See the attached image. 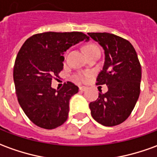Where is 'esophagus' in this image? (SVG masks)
Returning <instances> with one entry per match:
<instances>
[{"mask_svg": "<svg viewBox=\"0 0 157 157\" xmlns=\"http://www.w3.org/2000/svg\"><path fill=\"white\" fill-rule=\"evenodd\" d=\"M79 89H80V91H85V90L87 89V87L86 86H82L79 87Z\"/></svg>", "mask_w": 157, "mask_h": 157, "instance_id": "obj_1", "label": "esophagus"}]
</instances>
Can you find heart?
I'll use <instances>...</instances> for the list:
<instances>
[{"label":"heart","instance_id":"heart-1","mask_svg":"<svg viewBox=\"0 0 157 157\" xmlns=\"http://www.w3.org/2000/svg\"><path fill=\"white\" fill-rule=\"evenodd\" d=\"M94 47H95V46H94V45H88V46H86V48H85V52L88 51L89 49H91L92 48H94ZM89 75H90V73H88V72H85V73H80V74H78L76 77H77V79L80 80V81L84 82V81H86V79L88 78V76H89Z\"/></svg>","mask_w":157,"mask_h":157}]
</instances>
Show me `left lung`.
<instances>
[{"label":"left lung","instance_id":"left-lung-1","mask_svg":"<svg viewBox=\"0 0 157 157\" xmlns=\"http://www.w3.org/2000/svg\"><path fill=\"white\" fill-rule=\"evenodd\" d=\"M105 51L104 67L97 85L106 84L108 91L91 102V115L98 123L113 127L128 118L140 97L141 65L132 45L109 33H87Z\"/></svg>","mask_w":157,"mask_h":157}]
</instances>
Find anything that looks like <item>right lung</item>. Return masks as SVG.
<instances>
[{
	"instance_id": "obj_1",
	"label": "right lung",
	"mask_w": 157,
	"mask_h": 157,
	"mask_svg": "<svg viewBox=\"0 0 157 157\" xmlns=\"http://www.w3.org/2000/svg\"><path fill=\"white\" fill-rule=\"evenodd\" d=\"M89 37L82 32H45L25 40L17 53L13 80L17 101L29 120L40 128L54 129L67 120L70 99L78 93L72 82L52 87L63 68V54Z\"/></svg>"
}]
</instances>
